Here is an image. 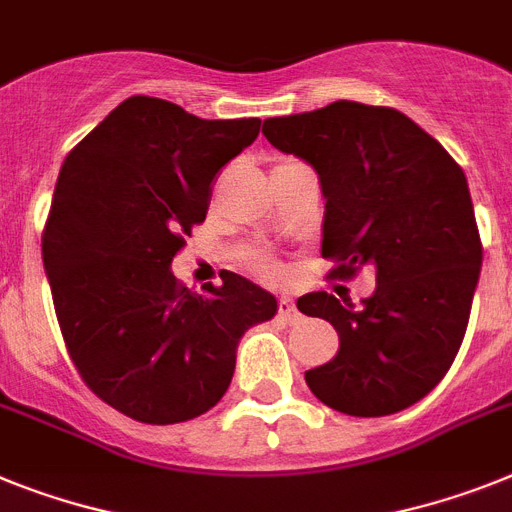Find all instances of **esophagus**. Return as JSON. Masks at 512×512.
<instances>
[{"label":"esophagus","mask_w":512,"mask_h":512,"mask_svg":"<svg viewBox=\"0 0 512 512\" xmlns=\"http://www.w3.org/2000/svg\"><path fill=\"white\" fill-rule=\"evenodd\" d=\"M278 315H281V320L291 322V325L302 320V315H299V309H296V304L291 302L289 296H281V299H278Z\"/></svg>","instance_id":"esophagus-1"}]
</instances>
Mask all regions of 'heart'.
<instances>
[{
	"label": "heart",
	"mask_w": 512,
	"mask_h": 512,
	"mask_svg": "<svg viewBox=\"0 0 512 512\" xmlns=\"http://www.w3.org/2000/svg\"><path fill=\"white\" fill-rule=\"evenodd\" d=\"M247 263L252 265V270H257V273H263V276L268 278H276L283 273L278 260H273V257L268 255H260V252H247Z\"/></svg>",
	"instance_id": "b5f03b06"
}]
</instances>
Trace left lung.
I'll list each match as a JSON object with an SVG mask.
<instances>
[{"instance_id":"obj_1","label":"left lung","mask_w":512,"mask_h":512,"mask_svg":"<svg viewBox=\"0 0 512 512\" xmlns=\"http://www.w3.org/2000/svg\"><path fill=\"white\" fill-rule=\"evenodd\" d=\"M273 148L312 163L325 195L322 257L338 278L375 270V294L309 291L299 312L338 330V354L304 372L325 406L388 416L422 401L466 336L482 239L466 174L435 137L390 106L356 101L265 119Z\"/></svg>"}]
</instances>
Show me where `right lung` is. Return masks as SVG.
I'll return each instance as SVG.
<instances>
[{
  "instance_id": "right-lung-1",
  "label": "right lung",
  "mask_w": 512,
  "mask_h": 512,
  "mask_svg": "<svg viewBox=\"0 0 512 512\" xmlns=\"http://www.w3.org/2000/svg\"><path fill=\"white\" fill-rule=\"evenodd\" d=\"M257 132L260 119L132 96L64 158L41 236L51 299L85 385L135 422L213 409L244 330L276 315V296L229 270L205 294L171 273L213 182Z\"/></svg>"
}]
</instances>
